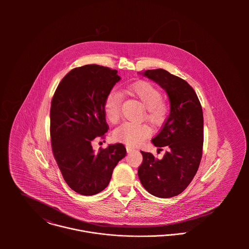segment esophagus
Segmentation results:
<instances>
[{"label":"esophagus","instance_id":"obj_1","mask_svg":"<svg viewBox=\"0 0 249 249\" xmlns=\"http://www.w3.org/2000/svg\"><path fill=\"white\" fill-rule=\"evenodd\" d=\"M134 148L133 147H131V146H126V150H127V152H129V151H132Z\"/></svg>","mask_w":249,"mask_h":249}]
</instances>
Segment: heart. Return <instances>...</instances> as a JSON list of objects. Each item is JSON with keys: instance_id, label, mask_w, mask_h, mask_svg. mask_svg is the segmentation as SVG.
Listing matches in <instances>:
<instances>
[{"instance_id": "heart-1", "label": "heart", "mask_w": 249, "mask_h": 249, "mask_svg": "<svg viewBox=\"0 0 249 249\" xmlns=\"http://www.w3.org/2000/svg\"><path fill=\"white\" fill-rule=\"evenodd\" d=\"M124 91L131 97L137 99L143 107V118L152 124H161L167 118L168 107L162 101L161 90L153 83L145 80L135 81L124 88ZM123 98L117 91H111L105 101V113L111 124H117L121 118ZM151 129L145 124L124 123L113 132V138L117 142L137 145L147 138Z\"/></svg>"}]
</instances>
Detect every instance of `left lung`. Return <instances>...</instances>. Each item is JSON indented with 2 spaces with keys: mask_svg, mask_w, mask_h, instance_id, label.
<instances>
[{
  "mask_svg": "<svg viewBox=\"0 0 249 249\" xmlns=\"http://www.w3.org/2000/svg\"><path fill=\"white\" fill-rule=\"evenodd\" d=\"M142 74L158 83L168 94L171 112L159 133L151 140L167 147L162 159L141 151L138 177L152 196L168 198L181 194L195 178L202 157L203 113L193 87L184 79L163 69ZM161 149V148H159Z\"/></svg>",
  "mask_w": 249,
  "mask_h": 249,
  "instance_id": "left-lung-1",
  "label": "left lung"
}]
</instances>
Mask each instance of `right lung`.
Returning a JSON list of instances; mask_svg holds the SVG:
<instances>
[{
    "mask_svg": "<svg viewBox=\"0 0 249 249\" xmlns=\"http://www.w3.org/2000/svg\"><path fill=\"white\" fill-rule=\"evenodd\" d=\"M118 71L96 64L69 71L58 84L51 104V143L65 182L77 194L93 196L105 190L114 168L125 156L121 142L95 153V138L109 129L105 101L121 79Z\"/></svg>",
    "mask_w": 249,
    "mask_h": 249,
    "instance_id": "right-lung-1",
    "label": "right lung"
}]
</instances>
